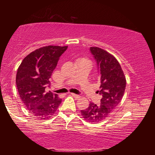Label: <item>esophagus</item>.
<instances>
[{
  "label": "esophagus",
  "mask_w": 155,
  "mask_h": 155,
  "mask_svg": "<svg viewBox=\"0 0 155 155\" xmlns=\"http://www.w3.org/2000/svg\"><path fill=\"white\" fill-rule=\"evenodd\" d=\"M71 95L74 97V98H76V99H78V98H80V96L79 95H77V94H74V93H71Z\"/></svg>",
  "instance_id": "1"
}]
</instances>
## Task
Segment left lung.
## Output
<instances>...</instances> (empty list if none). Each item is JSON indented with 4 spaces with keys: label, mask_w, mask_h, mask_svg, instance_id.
<instances>
[{
    "label": "left lung",
    "mask_w": 155,
    "mask_h": 155,
    "mask_svg": "<svg viewBox=\"0 0 155 155\" xmlns=\"http://www.w3.org/2000/svg\"><path fill=\"white\" fill-rule=\"evenodd\" d=\"M90 50L99 73L101 85L98 93L103 97L101 104L90 103L88 108L81 110V113L86 121L98 122L108 117L120 103L127 81L119 62L112 54L98 47H90Z\"/></svg>",
    "instance_id": "1"
}]
</instances>
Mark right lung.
Segmentation results:
<instances>
[{"instance_id":"obj_1","label":"right lung","mask_w":155,"mask_h":155,"mask_svg":"<svg viewBox=\"0 0 155 155\" xmlns=\"http://www.w3.org/2000/svg\"><path fill=\"white\" fill-rule=\"evenodd\" d=\"M68 46H48L37 49L22 60L18 69L16 85L22 103L31 114L48 119L61 103L56 94L45 92L59 57Z\"/></svg>"}]
</instances>
